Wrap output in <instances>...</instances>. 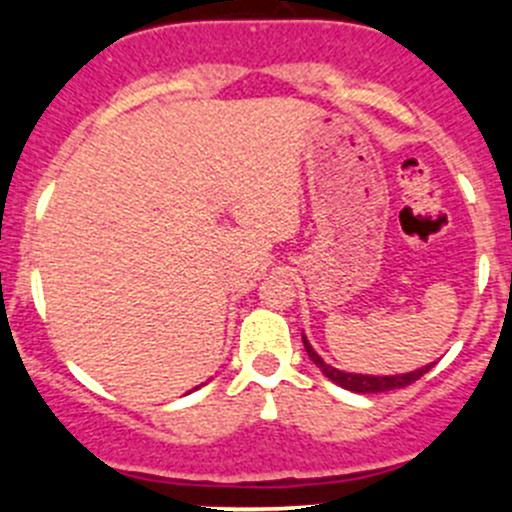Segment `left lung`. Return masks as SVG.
<instances>
[{"label": "left lung", "instance_id": "left-lung-1", "mask_svg": "<svg viewBox=\"0 0 512 512\" xmlns=\"http://www.w3.org/2000/svg\"><path fill=\"white\" fill-rule=\"evenodd\" d=\"M302 342H304V349H307L309 359L314 361V366H317V369L322 371V374L327 376L329 381L339 384V386H342V389L354 391V394H381V391L404 389V386L414 384V381L421 379V376L426 374V371L433 366V364H426V366H421V369L409 371V374H391V376L349 374V371H339V369H334L332 364H327V361H324L322 356L314 352L312 344H309V339L304 337V334H302Z\"/></svg>", "mask_w": 512, "mask_h": 512}]
</instances>
